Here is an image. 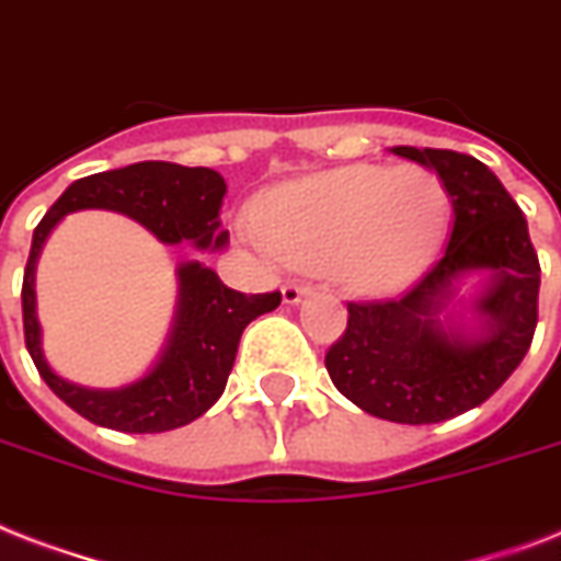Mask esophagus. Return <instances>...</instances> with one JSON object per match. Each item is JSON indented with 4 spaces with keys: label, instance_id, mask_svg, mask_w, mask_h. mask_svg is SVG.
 Here are the masks:
<instances>
[{
    "label": "esophagus",
    "instance_id": "esophagus-1",
    "mask_svg": "<svg viewBox=\"0 0 561 561\" xmlns=\"http://www.w3.org/2000/svg\"><path fill=\"white\" fill-rule=\"evenodd\" d=\"M284 301L286 304H298L307 293H312V286L310 284H301V280H289V284H284Z\"/></svg>",
    "mask_w": 561,
    "mask_h": 561
}]
</instances>
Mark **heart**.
Masks as SVG:
<instances>
[{
    "mask_svg": "<svg viewBox=\"0 0 561 561\" xmlns=\"http://www.w3.org/2000/svg\"><path fill=\"white\" fill-rule=\"evenodd\" d=\"M450 225V193L430 167H357L286 184L266 198L260 240L289 263L333 268L363 293H386L427 266Z\"/></svg>",
    "mask_w": 561,
    "mask_h": 561,
    "instance_id": "b5f03b06",
    "label": "heart"
}]
</instances>
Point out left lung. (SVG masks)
Here are the masks:
<instances>
[{
    "label": "left lung",
    "mask_w": 561,
    "mask_h": 561,
    "mask_svg": "<svg viewBox=\"0 0 561 561\" xmlns=\"http://www.w3.org/2000/svg\"><path fill=\"white\" fill-rule=\"evenodd\" d=\"M394 154L436 169L454 204L442 260L392 301H348V324L324 366L348 401L398 424H436L489 401L520 366L538 324L541 266L527 219L492 169L450 149L394 146ZM489 267L480 341L445 334L432 312L466 271Z\"/></svg>",
    "instance_id": "8db88e82"
}]
</instances>
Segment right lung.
<instances>
[{
  "mask_svg": "<svg viewBox=\"0 0 561 561\" xmlns=\"http://www.w3.org/2000/svg\"><path fill=\"white\" fill-rule=\"evenodd\" d=\"M225 193V178L213 169L142 160L125 169L78 178L34 228L23 275L25 348L51 392L78 415L123 433H163L195 421L225 392L245 324L275 310L280 293H237L221 284L213 268L184 263L178 268L181 307L175 330L158 366L125 389H81L60 380L43 359L41 328L34 316V263L43 240L67 213L104 207L131 216L169 245L195 242L198 249H219L228 240V231L219 228Z\"/></svg>",
  "mask_w": 561,
  "mask_h": 561,
  "instance_id": "add662e5",
  "label": "right lung"
}]
</instances>
